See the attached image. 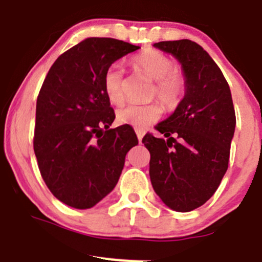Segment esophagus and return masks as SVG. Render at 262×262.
Masks as SVG:
<instances>
[{"instance_id":"1","label":"esophagus","mask_w":262,"mask_h":262,"mask_svg":"<svg viewBox=\"0 0 262 262\" xmlns=\"http://www.w3.org/2000/svg\"><path fill=\"white\" fill-rule=\"evenodd\" d=\"M144 133H146V132H144L143 129H136V134H137V137H138L139 142H142V138H143Z\"/></svg>"}]
</instances>
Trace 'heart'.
Returning a JSON list of instances; mask_svg holds the SVG:
<instances>
[{
    "label": "heart",
    "instance_id": "obj_1",
    "mask_svg": "<svg viewBox=\"0 0 262 262\" xmlns=\"http://www.w3.org/2000/svg\"><path fill=\"white\" fill-rule=\"evenodd\" d=\"M133 63L139 71L155 81L150 96H157L166 109H175L180 104L185 91V78L179 71L173 70L175 63L170 57L156 49H144L133 58ZM104 90L107 100L113 105H120L124 101V71L121 64L113 63L109 66L104 75ZM161 115L162 107L158 102L129 104L118 110L116 120L120 124L143 129L156 123Z\"/></svg>",
    "mask_w": 262,
    "mask_h": 262
}]
</instances>
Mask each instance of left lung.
I'll list each match as a JSON object with an SVG mask.
<instances>
[{
  "label": "left lung",
  "mask_w": 262,
  "mask_h": 262,
  "mask_svg": "<svg viewBox=\"0 0 262 262\" xmlns=\"http://www.w3.org/2000/svg\"><path fill=\"white\" fill-rule=\"evenodd\" d=\"M156 48L181 63L185 96L173 114L147 133L149 176L156 194L176 212L202 207L218 189L229 162L236 126L231 90L209 54L189 39L160 41Z\"/></svg>",
  "instance_id": "left-lung-1"
}]
</instances>
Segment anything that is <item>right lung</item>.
Returning <instances> with one entry per match:
<instances>
[{
    "label": "right lung",
    "mask_w": 262,
    "mask_h": 262,
    "mask_svg": "<svg viewBox=\"0 0 262 262\" xmlns=\"http://www.w3.org/2000/svg\"><path fill=\"white\" fill-rule=\"evenodd\" d=\"M139 47L112 38H87L60 54L36 100L34 152L53 195L76 209H89L115 187L132 147L129 125L115 119L104 90L109 66Z\"/></svg>",
    "instance_id": "1"
}]
</instances>
